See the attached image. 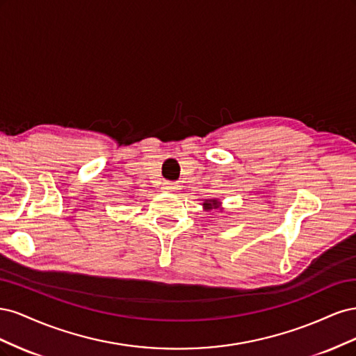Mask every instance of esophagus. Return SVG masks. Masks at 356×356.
Returning a JSON list of instances; mask_svg holds the SVG:
<instances>
[{"mask_svg": "<svg viewBox=\"0 0 356 356\" xmlns=\"http://www.w3.org/2000/svg\"><path fill=\"white\" fill-rule=\"evenodd\" d=\"M163 190H165V191H169V193H172V191H177V190H178L177 182H170V181L163 182Z\"/></svg>", "mask_w": 356, "mask_h": 356, "instance_id": "esophagus-1", "label": "esophagus"}]
</instances>
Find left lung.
<instances>
[{
    "instance_id": "8db88e82",
    "label": "left lung",
    "mask_w": 356,
    "mask_h": 356,
    "mask_svg": "<svg viewBox=\"0 0 356 356\" xmlns=\"http://www.w3.org/2000/svg\"><path fill=\"white\" fill-rule=\"evenodd\" d=\"M203 204H204V208H207V209H217L220 202L218 200H207Z\"/></svg>"
}]
</instances>
